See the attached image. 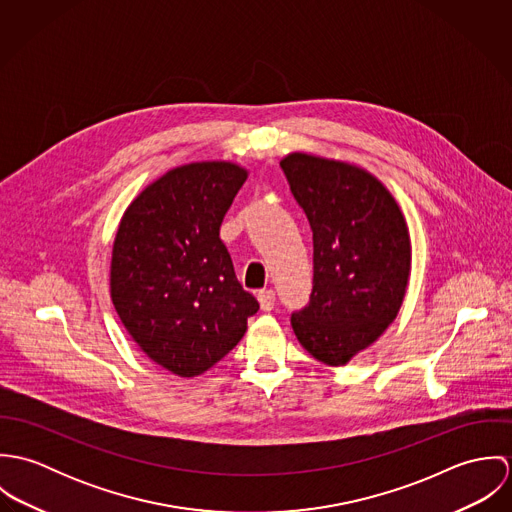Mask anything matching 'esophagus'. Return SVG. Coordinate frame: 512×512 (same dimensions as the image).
I'll use <instances>...</instances> for the list:
<instances>
[{
  "mask_svg": "<svg viewBox=\"0 0 512 512\" xmlns=\"http://www.w3.org/2000/svg\"><path fill=\"white\" fill-rule=\"evenodd\" d=\"M258 301H260V307H262L264 311H272L274 305H276V292L264 290V292L258 293Z\"/></svg>",
  "mask_w": 512,
  "mask_h": 512,
  "instance_id": "obj_1",
  "label": "esophagus"
}]
</instances>
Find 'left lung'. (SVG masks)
Here are the masks:
<instances>
[{"label":"left lung","instance_id":"8db88e82","mask_svg":"<svg viewBox=\"0 0 512 512\" xmlns=\"http://www.w3.org/2000/svg\"><path fill=\"white\" fill-rule=\"evenodd\" d=\"M313 232V288L292 313L295 337L339 366L394 321L410 276V236L394 197L370 173L292 153L280 163Z\"/></svg>","mask_w":512,"mask_h":512}]
</instances>
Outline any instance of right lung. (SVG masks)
<instances>
[{"mask_svg": "<svg viewBox=\"0 0 512 512\" xmlns=\"http://www.w3.org/2000/svg\"><path fill=\"white\" fill-rule=\"evenodd\" d=\"M244 181L232 163L183 165L151 183L120 222L114 307L147 357L173 374L197 376L219 363L260 309L219 236Z\"/></svg>", "mask_w": 512, "mask_h": 512, "instance_id": "1", "label": "right lung"}]
</instances>
